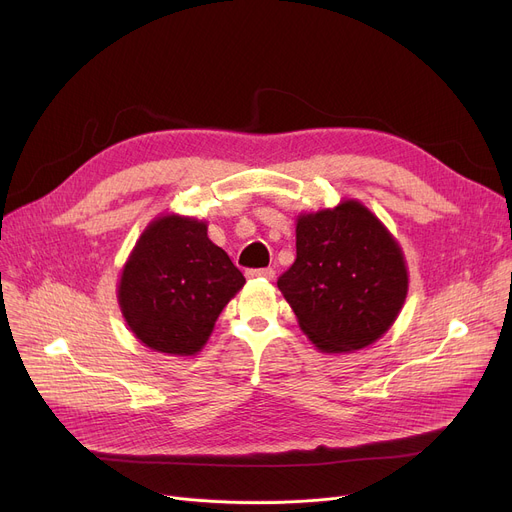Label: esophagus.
I'll return each instance as SVG.
<instances>
[{"instance_id": "obj_1", "label": "esophagus", "mask_w": 512, "mask_h": 512, "mask_svg": "<svg viewBox=\"0 0 512 512\" xmlns=\"http://www.w3.org/2000/svg\"><path fill=\"white\" fill-rule=\"evenodd\" d=\"M274 274H276V272L272 270V267H259V270H249V272H247L249 278H267V280H272Z\"/></svg>"}]
</instances>
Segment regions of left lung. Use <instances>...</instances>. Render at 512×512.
Returning a JSON list of instances; mask_svg holds the SVG:
<instances>
[{"mask_svg": "<svg viewBox=\"0 0 512 512\" xmlns=\"http://www.w3.org/2000/svg\"><path fill=\"white\" fill-rule=\"evenodd\" d=\"M400 247L357 201L301 215L297 259L278 288L303 332L326 353H351L378 340L407 297Z\"/></svg>", "mask_w": 512, "mask_h": 512, "instance_id": "left-lung-1", "label": "left lung"}]
</instances>
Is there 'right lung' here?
<instances>
[{"label":"right lung","mask_w":512,"mask_h":512,"mask_svg":"<svg viewBox=\"0 0 512 512\" xmlns=\"http://www.w3.org/2000/svg\"><path fill=\"white\" fill-rule=\"evenodd\" d=\"M245 284L203 222L166 215L134 247L118 299L132 334L153 351L195 355L215 319Z\"/></svg>","instance_id":"1"}]
</instances>
